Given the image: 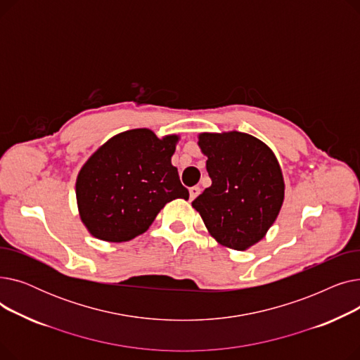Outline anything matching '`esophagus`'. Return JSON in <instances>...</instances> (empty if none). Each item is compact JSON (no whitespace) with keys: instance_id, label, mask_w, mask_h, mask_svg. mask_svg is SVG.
<instances>
[{"instance_id":"34e87169","label":"esophagus","mask_w":360,"mask_h":360,"mask_svg":"<svg viewBox=\"0 0 360 360\" xmlns=\"http://www.w3.org/2000/svg\"><path fill=\"white\" fill-rule=\"evenodd\" d=\"M200 191H201V190H200L198 186H191V188H190V200L193 201L194 198H197L198 194H200Z\"/></svg>"}]
</instances>
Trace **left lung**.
<instances>
[{"label":"left lung","instance_id":"left-lung-1","mask_svg":"<svg viewBox=\"0 0 360 360\" xmlns=\"http://www.w3.org/2000/svg\"><path fill=\"white\" fill-rule=\"evenodd\" d=\"M198 146L207 156L212 185L193 207L219 243L248 250L266 236L281 209L285 181L280 165L267 144L245 132H202Z\"/></svg>","mask_w":360,"mask_h":360}]
</instances>
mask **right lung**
I'll use <instances>...</instances> for the list:
<instances>
[{
  "label": "right lung",
  "instance_id": "add662e5",
  "mask_svg": "<svg viewBox=\"0 0 360 360\" xmlns=\"http://www.w3.org/2000/svg\"><path fill=\"white\" fill-rule=\"evenodd\" d=\"M178 136L158 139L147 128L129 129L101 146L83 165L75 182L82 221L108 242L144 233L165 204L190 198L170 162Z\"/></svg>",
  "mask_w": 360,
  "mask_h": 360
}]
</instances>
